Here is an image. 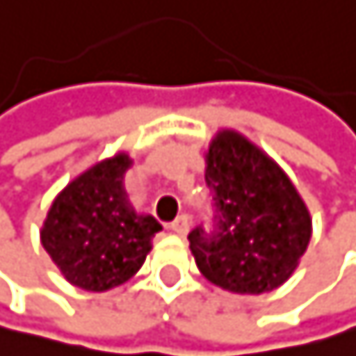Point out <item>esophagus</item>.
<instances>
[{
    "mask_svg": "<svg viewBox=\"0 0 356 356\" xmlns=\"http://www.w3.org/2000/svg\"><path fill=\"white\" fill-rule=\"evenodd\" d=\"M170 229L177 233V235H186L191 231V218L188 215H179V218H177L172 224H170Z\"/></svg>",
    "mask_w": 356,
    "mask_h": 356,
    "instance_id": "esophagus-1",
    "label": "esophagus"
}]
</instances>
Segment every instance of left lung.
<instances>
[{
    "instance_id": "1",
    "label": "left lung",
    "mask_w": 356,
    "mask_h": 356,
    "mask_svg": "<svg viewBox=\"0 0 356 356\" xmlns=\"http://www.w3.org/2000/svg\"><path fill=\"white\" fill-rule=\"evenodd\" d=\"M204 156L218 224L188 233L197 269L231 294L278 289L307 251V204L287 172L235 129H220Z\"/></svg>"
}]
</instances>
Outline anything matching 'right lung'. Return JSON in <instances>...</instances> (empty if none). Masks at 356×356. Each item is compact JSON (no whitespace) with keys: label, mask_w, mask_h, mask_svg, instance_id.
<instances>
[{"label":"right lung","mask_w":356,"mask_h":356,"mask_svg":"<svg viewBox=\"0 0 356 356\" xmlns=\"http://www.w3.org/2000/svg\"><path fill=\"white\" fill-rule=\"evenodd\" d=\"M132 156L116 152L74 177L40 229V242L74 287L107 291L143 267L161 224L129 202L125 172Z\"/></svg>","instance_id":"obj_1"}]
</instances>
